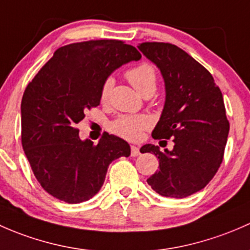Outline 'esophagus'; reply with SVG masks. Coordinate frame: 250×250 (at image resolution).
<instances>
[{"label": "esophagus", "mask_w": 250, "mask_h": 250, "mask_svg": "<svg viewBox=\"0 0 250 250\" xmlns=\"http://www.w3.org/2000/svg\"><path fill=\"white\" fill-rule=\"evenodd\" d=\"M140 148L136 146H131V156H137L140 155Z\"/></svg>", "instance_id": "obj_1"}]
</instances>
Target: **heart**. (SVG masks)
Masks as SVG:
<instances>
[{
  "label": "heart",
  "instance_id": "obj_1",
  "mask_svg": "<svg viewBox=\"0 0 250 250\" xmlns=\"http://www.w3.org/2000/svg\"><path fill=\"white\" fill-rule=\"evenodd\" d=\"M126 78L132 86L141 94H153L156 89V72L153 66L148 63H141L126 72ZM114 85V79L108 77L104 79L100 91V99L107 102L110 91ZM151 120L146 115H123L112 124V128L117 135L128 141H138L142 138L143 131L150 127Z\"/></svg>",
  "mask_w": 250,
  "mask_h": 250
}]
</instances>
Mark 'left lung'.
<instances>
[{
  "label": "left lung",
  "mask_w": 250,
  "mask_h": 250,
  "mask_svg": "<svg viewBox=\"0 0 250 250\" xmlns=\"http://www.w3.org/2000/svg\"><path fill=\"white\" fill-rule=\"evenodd\" d=\"M138 49L160 69L166 89L151 136L174 142L164 153L153 144L141 148L155 154L160 167L146 182L161 196L183 199L203 189L223 163L230 130L223 94L212 74L177 45L146 42Z\"/></svg>",
  "instance_id": "obj_1"
}]
</instances>
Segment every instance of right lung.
<instances>
[{"mask_svg":"<svg viewBox=\"0 0 250 250\" xmlns=\"http://www.w3.org/2000/svg\"><path fill=\"white\" fill-rule=\"evenodd\" d=\"M141 59L123 41L99 40L59 48L25 89L21 143L41 187L56 199L81 203L104 185L109 164L130 156L128 143L106 135L94 144L82 141L76 125L100 104L104 79L114 69Z\"/></svg>","mask_w":250,"mask_h":250,"instance_id":"add662e5","label":"right lung"}]
</instances>
